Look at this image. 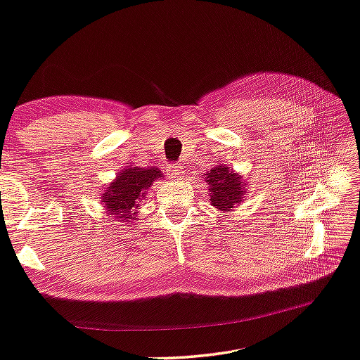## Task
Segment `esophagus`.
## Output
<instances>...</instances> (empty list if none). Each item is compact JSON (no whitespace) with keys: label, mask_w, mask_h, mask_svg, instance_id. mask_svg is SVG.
<instances>
[{"label":"esophagus","mask_w":360,"mask_h":360,"mask_svg":"<svg viewBox=\"0 0 360 360\" xmlns=\"http://www.w3.org/2000/svg\"><path fill=\"white\" fill-rule=\"evenodd\" d=\"M167 173L172 179H179L182 178V168L179 165H168L167 167Z\"/></svg>","instance_id":"esophagus-1"}]
</instances>
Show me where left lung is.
<instances>
[{
    "instance_id": "8db88e82",
    "label": "left lung",
    "mask_w": 360,
    "mask_h": 360,
    "mask_svg": "<svg viewBox=\"0 0 360 360\" xmlns=\"http://www.w3.org/2000/svg\"><path fill=\"white\" fill-rule=\"evenodd\" d=\"M211 205L220 212H231L234 207L243 205L248 195L247 181L225 163L215 165L206 174H202Z\"/></svg>"
}]
</instances>
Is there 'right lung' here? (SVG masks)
I'll list each match as a JSON object with an SVG mask.
<instances>
[{"mask_svg":"<svg viewBox=\"0 0 360 360\" xmlns=\"http://www.w3.org/2000/svg\"><path fill=\"white\" fill-rule=\"evenodd\" d=\"M162 178L160 168L129 165L122 168L105 188H102L99 201L110 217L129 224L136 219L141 201L146 198L149 188Z\"/></svg>","mask_w":360,"mask_h":360,"instance_id":"right-lung-1","label":"right lung"}]
</instances>
